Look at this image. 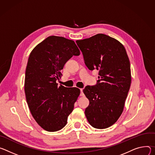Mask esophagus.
Wrapping results in <instances>:
<instances>
[{
  "label": "esophagus",
  "instance_id": "esophagus-1",
  "mask_svg": "<svg viewBox=\"0 0 155 155\" xmlns=\"http://www.w3.org/2000/svg\"><path fill=\"white\" fill-rule=\"evenodd\" d=\"M80 91H81L80 95H81V96H84V93H83V89H80Z\"/></svg>",
  "mask_w": 155,
  "mask_h": 155
}]
</instances>
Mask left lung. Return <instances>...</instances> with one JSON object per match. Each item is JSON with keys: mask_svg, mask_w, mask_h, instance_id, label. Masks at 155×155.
I'll return each mask as SVG.
<instances>
[{"mask_svg": "<svg viewBox=\"0 0 155 155\" xmlns=\"http://www.w3.org/2000/svg\"><path fill=\"white\" fill-rule=\"evenodd\" d=\"M89 70L99 71L95 85L83 92L89 100L85 114L90 124L105 129L123 113L131 84L130 65L126 50L116 39L104 34L76 41Z\"/></svg>", "mask_w": 155, "mask_h": 155, "instance_id": "8db88e82", "label": "left lung"}]
</instances>
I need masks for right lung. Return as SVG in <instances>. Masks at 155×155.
I'll return each instance as SVG.
<instances>
[{"label": "right lung", "instance_id": "obj_1", "mask_svg": "<svg viewBox=\"0 0 155 155\" xmlns=\"http://www.w3.org/2000/svg\"><path fill=\"white\" fill-rule=\"evenodd\" d=\"M79 55L73 41L55 36L46 38L29 55L25 80L26 101L34 119L47 131L63 128L73 110L80 90L58 87L56 81L66 61Z\"/></svg>", "mask_w": 155, "mask_h": 155}]
</instances>
